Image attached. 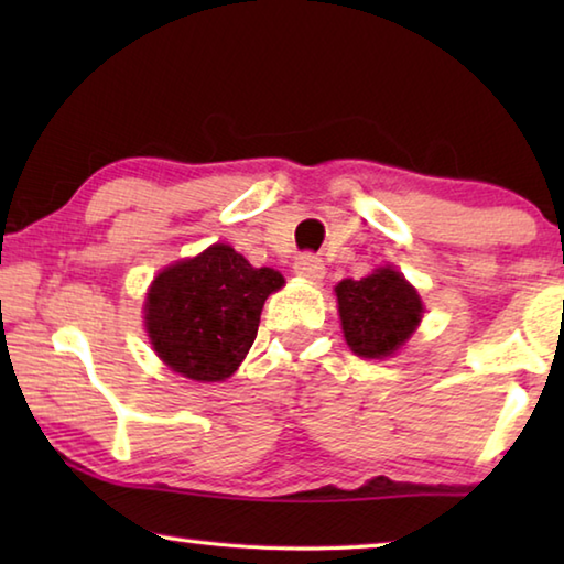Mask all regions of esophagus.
I'll use <instances>...</instances> for the list:
<instances>
[{
	"label": "esophagus",
	"instance_id": "esophagus-1",
	"mask_svg": "<svg viewBox=\"0 0 564 564\" xmlns=\"http://www.w3.org/2000/svg\"><path fill=\"white\" fill-rule=\"evenodd\" d=\"M293 271H295V275H301V279H305V281L318 283V281H323V275H326V265H323L318 256L301 253L293 263Z\"/></svg>",
	"mask_w": 564,
	"mask_h": 564
}]
</instances>
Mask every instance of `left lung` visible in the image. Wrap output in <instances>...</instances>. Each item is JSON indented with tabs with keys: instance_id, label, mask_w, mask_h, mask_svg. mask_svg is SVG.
<instances>
[{
	"instance_id": "left-lung-1",
	"label": "left lung",
	"mask_w": 564,
	"mask_h": 564,
	"mask_svg": "<svg viewBox=\"0 0 564 564\" xmlns=\"http://www.w3.org/2000/svg\"><path fill=\"white\" fill-rule=\"evenodd\" d=\"M343 336L360 358H388L413 336L423 318L417 291L395 269H376L336 285Z\"/></svg>"
}]
</instances>
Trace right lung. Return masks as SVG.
<instances>
[{"instance_id": "obj_1", "label": "right lung", "mask_w": 564, "mask_h": 564, "mask_svg": "<svg viewBox=\"0 0 564 564\" xmlns=\"http://www.w3.org/2000/svg\"><path fill=\"white\" fill-rule=\"evenodd\" d=\"M273 269H253L226 243L161 271L147 293L144 323L166 366L198 383L236 373L259 333L265 299L283 285Z\"/></svg>"}]
</instances>
